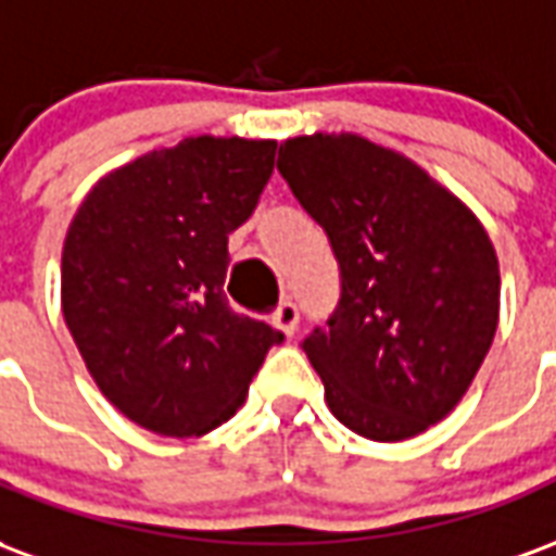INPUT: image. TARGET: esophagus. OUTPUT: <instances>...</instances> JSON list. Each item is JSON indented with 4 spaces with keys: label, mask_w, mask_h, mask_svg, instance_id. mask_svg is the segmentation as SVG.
Wrapping results in <instances>:
<instances>
[{
    "label": "esophagus",
    "mask_w": 556,
    "mask_h": 556,
    "mask_svg": "<svg viewBox=\"0 0 556 556\" xmlns=\"http://www.w3.org/2000/svg\"><path fill=\"white\" fill-rule=\"evenodd\" d=\"M298 321H301V309H298V303L294 301H282L277 306V313H274V325L286 333V337H294V330H298Z\"/></svg>",
    "instance_id": "obj_1"
}]
</instances>
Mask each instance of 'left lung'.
<instances>
[{"label":"left lung","instance_id":"obj_1","mask_svg":"<svg viewBox=\"0 0 556 556\" xmlns=\"http://www.w3.org/2000/svg\"><path fill=\"white\" fill-rule=\"evenodd\" d=\"M277 169L339 262L337 309L301 342L327 408L384 443L441 422L497 330L501 270L482 223L417 163L357 134L286 139Z\"/></svg>","mask_w":556,"mask_h":556}]
</instances>
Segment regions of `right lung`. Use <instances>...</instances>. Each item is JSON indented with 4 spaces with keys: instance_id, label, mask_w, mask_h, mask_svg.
Listing matches in <instances>:
<instances>
[{
    "instance_id": "add662e5",
    "label": "right lung",
    "mask_w": 556,
    "mask_h": 556,
    "mask_svg": "<svg viewBox=\"0 0 556 556\" xmlns=\"http://www.w3.org/2000/svg\"><path fill=\"white\" fill-rule=\"evenodd\" d=\"M274 139L190 137L110 172L62 250V313L101 393L137 426L199 438L235 417L282 333L226 301L229 235Z\"/></svg>"
}]
</instances>
